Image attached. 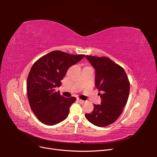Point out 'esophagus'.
Segmentation results:
<instances>
[{"label":"esophagus","mask_w":157,"mask_h":157,"mask_svg":"<svg viewBox=\"0 0 157 157\" xmlns=\"http://www.w3.org/2000/svg\"><path fill=\"white\" fill-rule=\"evenodd\" d=\"M77 100H78L80 103H84V101H85L82 100V99H80V98H77Z\"/></svg>","instance_id":"esophagus-1"}]
</instances>
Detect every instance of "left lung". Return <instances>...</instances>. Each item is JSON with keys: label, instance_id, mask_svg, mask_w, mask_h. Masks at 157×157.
Returning a JSON list of instances; mask_svg holds the SVG:
<instances>
[{"label": "left lung", "instance_id": "left-lung-1", "mask_svg": "<svg viewBox=\"0 0 157 157\" xmlns=\"http://www.w3.org/2000/svg\"><path fill=\"white\" fill-rule=\"evenodd\" d=\"M96 69V86L101 98L100 105H94L92 113L85 114L86 119L99 127L111 124L119 117L127 103L130 82L124 69L107 57L86 56Z\"/></svg>", "mask_w": 157, "mask_h": 157}]
</instances>
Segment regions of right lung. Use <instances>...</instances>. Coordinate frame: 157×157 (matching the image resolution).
I'll return each instance as SVG.
<instances>
[{
    "instance_id": "add662e5",
    "label": "right lung",
    "mask_w": 157,
    "mask_h": 157,
    "mask_svg": "<svg viewBox=\"0 0 157 157\" xmlns=\"http://www.w3.org/2000/svg\"><path fill=\"white\" fill-rule=\"evenodd\" d=\"M85 55H73L55 50L40 58L33 65L27 80V97L31 110L41 122L49 126L64 121L75 97L66 98L55 88L59 87L71 66Z\"/></svg>"
}]
</instances>
